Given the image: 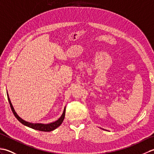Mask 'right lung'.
Segmentation results:
<instances>
[{"label":"right lung","mask_w":154,"mask_h":154,"mask_svg":"<svg viewBox=\"0 0 154 154\" xmlns=\"http://www.w3.org/2000/svg\"><path fill=\"white\" fill-rule=\"evenodd\" d=\"M8 97V100L9 101V104H10V106H11V110L12 111L13 114H14V115L15 116V117L22 124H24V125L28 127H30L32 129H34V130H40V131H42V132H50L52 131V130H55V128H57V127L60 126L61 123L63 122V121L64 120V118H65V108L63 110V112L62 114V115L61 116V117L59 119L55 121V122H51L50 124H33V123H30V122H28L26 121H25L24 120H22L20 117L18 116V115L16 112H15V110L14 109V108L12 106V104L11 102V100H10L9 99V97L8 95H7Z\"/></svg>","instance_id":"1"}]
</instances>
